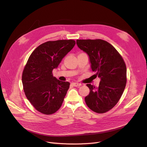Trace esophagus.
I'll return each instance as SVG.
<instances>
[{"label":"esophagus","mask_w":147,"mask_h":147,"mask_svg":"<svg viewBox=\"0 0 147 147\" xmlns=\"http://www.w3.org/2000/svg\"><path fill=\"white\" fill-rule=\"evenodd\" d=\"M72 85L75 86V87H78V86H81L82 84L80 83H72Z\"/></svg>","instance_id":"34e87169"}]
</instances>
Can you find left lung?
<instances>
[{"mask_svg": "<svg viewBox=\"0 0 147 147\" xmlns=\"http://www.w3.org/2000/svg\"><path fill=\"white\" fill-rule=\"evenodd\" d=\"M76 43L88 54L92 70L101 79L98 87L86 84L90 92L84 98L86 104L95 113L107 112L117 104L125 90V61L114 46L104 40H77Z\"/></svg>", "mask_w": 147, "mask_h": 147, "instance_id": "1", "label": "left lung"}]
</instances>
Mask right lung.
Returning <instances> with one entry per match:
<instances>
[{
	"instance_id": "1",
	"label": "right lung",
	"mask_w": 147,
	"mask_h": 147,
	"mask_svg": "<svg viewBox=\"0 0 147 147\" xmlns=\"http://www.w3.org/2000/svg\"><path fill=\"white\" fill-rule=\"evenodd\" d=\"M74 40L48 41L31 54L22 75L23 89L36 110L50 115L58 111L69 88V83L53 76L63 58L74 46Z\"/></svg>"
}]
</instances>
